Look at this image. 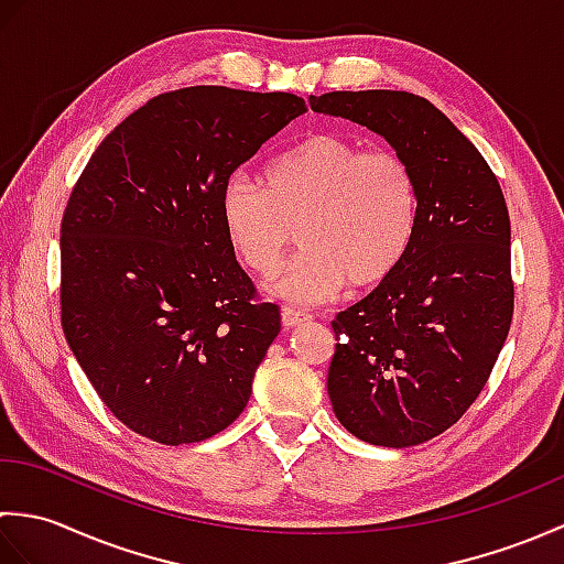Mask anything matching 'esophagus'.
<instances>
[{
    "label": "esophagus",
    "mask_w": 564,
    "mask_h": 564,
    "mask_svg": "<svg viewBox=\"0 0 564 564\" xmlns=\"http://www.w3.org/2000/svg\"><path fill=\"white\" fill-rule=\"evenodd\" d=\"M307 319H310V315L303 313V310H295V307H283V313H281V322H283L285 329H293L297 325H303V322H307Z\"/></svg>",
    "instance_id": "1"
}]
</instances>
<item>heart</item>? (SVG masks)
I'll list each match as a JSON object with an SVG mask.
<instances>
[{"instance_id":"obj_1","label":"heart","mask_w":564,"mask_h":564,"mask_svg":"<svg viewBox=\"0 0 564 564\" xmlns=\"http://www.w3.org/2000/svg\"><path fill=\"white\" fill-rule=\"evenodd\" d=\"M419 215L410 162L337 133L310 135L273 160L267 186L232 176L220 196L225 239L249 271L273 273L293 237L301 242L269 289L305 305L334 301L349 283H386L410 254Z\"/></svg>"}]
</instances>
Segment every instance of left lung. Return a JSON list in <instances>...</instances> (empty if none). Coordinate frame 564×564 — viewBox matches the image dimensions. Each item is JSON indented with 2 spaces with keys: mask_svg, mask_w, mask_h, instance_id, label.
<instances>
[{
  "mask_svg": "<svg viewBox=\"0 0 564 564\" xmlns=\"http://www.w3.org/2000/svg\"><path fill=\"white\" fill-rule=\"evenodd\" d=\"M390 142L414 170L422 215L402 267L332 322L327 392L341 426L410 448L451 429L492 373L513 315L511 223L495 172L434 104L410 91L310 97Z\"/></svg>",
  "mask_w": 564,
  "mask_h": 564,
  "instance_id": "left-lung-1",
  "label": "left lung"
}]
</instances>
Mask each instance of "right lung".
<instances>
[{"label": "right lung", "mask_w": 564, "mask_h": 564, "mask_svg": "<svg viewBox=\"0 0 564 564\" xmlns=\"http://www.w3.org/2000/svg\"><path fill=\"white\" fill-rule=\"evenodd\" d=\"M295 94L188 87L116 126L59 227L63 332L118 422L166 446L242 414L281 332L220 223L232 172L303 116Z\"/></svg>", "instance_id": "obj_1"}]
</instances>
